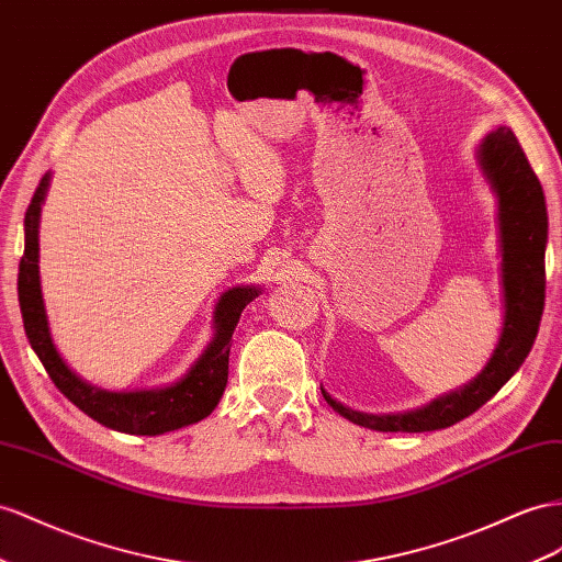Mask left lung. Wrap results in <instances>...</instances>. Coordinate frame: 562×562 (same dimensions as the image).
I'll return each mask as SVG.
<instances>
[{
	"instance_id": "1",
	"label": "left lung",
	"mask_w": 562,
	"mask_h": 562,
	"mask_svg": "<svg viewBox=\"0 0 562 562\" xmlns=\"http://www.w3.org/2000/svg\"><path fill=\"white\" fill-rule=\"evenodd\" d=\"M477 162L496 195L498 238H502V336L477 378L430 404L406 414H361L336 402L322 387L324 400L342 418L381 432H428L453 426L490 402L522 367L539 333L546 297V240L549 215L539 179L522 146L508 127H498L477 146Z\"/></svg>"
}]
</instances>
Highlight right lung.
Listing matches in <instances>:
<instances>
[{"label":"right lung","mask_w":562,"mask_h":562,"mask_svg":"<svg viewBox=\"0 0 562 562\" xmlns=\"http://www.w3.org/2000/svg\"><path fill=\"white\" fill-rule=\"evenodd\" d=\"M52 175H44L33 201L25 212V250L19 265V302L23 314L25 336L42 367L47 369L54 385L66 397L94 418L101 426L127 435H162L177 428L191 426L212 414L222 400L226 378H229L232 336L248 302L260 295V288L236 285L226 291L215 307V336L193 361V367L177 383L158 390L111 392L82 381L64 357L58 355L52 340V330L44 310L40 285V210L47 195Z\"/></svg>","instance_id":"add662e5"}]
</instances>
